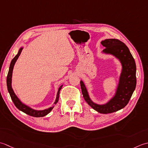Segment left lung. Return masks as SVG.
<instances>
[{"mask_svg":"<svg viewBox=\"0 0 148 148\" xmlns=\"http://www.w3.org/2000/svg\"><path fill=\"white\" fill-rule=\"evenodd\" d=\"M101 43L105 47L103 52L115 56L119 59L123 66L115 96L105 105L94 103L89 97L84 82L80 81V83L83 97L87 103L99 113L108 114L122 109L128 103L136 87V64L128 48L122 41L117 39H107L102 41Z\"/></svg>","mask_w":148,"mask_h":148,"instance_id":"obj_1","label":"left lung"}]
</instances>
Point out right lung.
Masks as SVG:
<instances>
[{
  "label": "right lung",
  "mask_w": 148,
  "mask_h": 148,
  "mask_svg": "<svg viewBox=\"0 0 148 148\" xmlns=\"http://www.w3.org/2000/svg\"><path fill=\"white\" fill-rule=\"evenodd\" d=\"M22 48L19 50L18 53L17 55L15 56L13 59H12V61L11 62L10 69H9V71H8V76H7V81H6L8 92H9V93H10L12 101H13L14 105L16 106V107L17 108H18L20 110L22 111L23 112L28 114V115L31 116H33V117H40L45 116L46 115H47L48 114L50 113V111L52 110L53 107H50L49 108H47V109H45V110H36L32 109V108H30L28 106H27V105L23 104L22 102L20 101V99L17 98V96H16V95L14 94L13 89H12V87H11V77H12V73H13V67H14V65L15 64V62H16V61L17 59L18 58V57L20 55L21 52H22ZM62 86H60V87L58 89V92H57L56 99V101H55V103H54V104H56L57 102H58L59 98V92H60V90H61V88H62Z\"/></svg>",
  "instance_id": "obj_1"
}]
</instances>
